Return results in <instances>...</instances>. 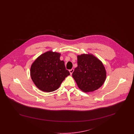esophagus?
I'll list each match as a JSON object with an SVG mask.
<instances>
[{"label": "esophagus", "instance_id": "esophagus-1", "mask_svg": "<svg viewBox=\"0 0 134 134\" xmlns=\"http://www.w3.org/2000/svg\"><path fill=\"white\" fill-rule=\"evenodd\" d=\"M73 71H74V69H70V70H69V72H70V74H71V75L72 74V73L73 72Z\"/></svg>", "mask_w": 134, "mask_h": 134}]
</instances>
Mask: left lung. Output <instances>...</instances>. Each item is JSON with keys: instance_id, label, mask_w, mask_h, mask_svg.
I'll list each match as a JSON object with an SVG mask.
<instances>
[{"instance_id": "8db88e82", "label": "left lung", "mask_w": 134, "mask_h": 134, "mask_svg": "<svg viewBox=\"0 0 134 134\" xmlns=\"http://www.w3.org/2000/svg\"><path fill=\"white\" fill-rule=\"evenodd\" d=\"M78 66L72 73L79 88L84 92L95 91L104 82L107 72L102 62L91 54L77 56Z\"/></svg>"}]
</instances>
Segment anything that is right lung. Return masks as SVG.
<instances>
[{
	"mask_svg": "<svg viewBox=\"0 0 134 134\" xmlns=\"http://www.w3.org/2000/svg\"><path fill=\"white\" fill-rule=\"evenodd\" d=\"M61 54L49 51L41 55L32 63L30 74L33 82L38 89L50 92L58 89L66 77L70 75Z\"/></svg>",
	"mask_w": 134,
	"mask_h": 134,
	"instance_id": "add662e5",
	"label": "right lung"
}]
</instances>
